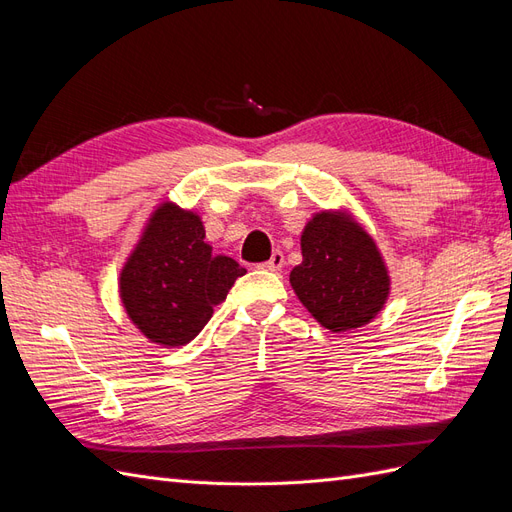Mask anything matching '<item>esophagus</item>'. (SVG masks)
<instances>
[{"instance_id": "1", "label": "esophagus", "mask_w": 512, "mask_h": 512, "mask_svg": "<svg viewBox=\"0 0 512 512\" xmlns=\"http://www.w3.org/2000/svg\"><path fill=\"white\" fill-rule=\"evenodd\" d=\"M260 267L267 269V271H280L284 267V254L282 252H273V256L267 262H262Z\"/></svg>"}]
</instances>
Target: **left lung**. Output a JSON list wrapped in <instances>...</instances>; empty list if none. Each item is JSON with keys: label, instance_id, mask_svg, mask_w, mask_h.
I'll list each match as a JSON object with an SVG mask.
<instances>
[{"label": "left lung", "instance_id": "obj_1", "mask_svg": "<svg viewBox=\"0 0 512 512\" xmlns=\"http://www.w3.org/2000/svg\"><path fill=\"white\" fill-rule=\"evenodd\" d=\"M303 262L290 286L324 329L365 327L389 299L391 280L378 247L346 213L320 211L301 235Z\"/></svg>", "mask_w": 512, "mask_h": 512}]
</instances>
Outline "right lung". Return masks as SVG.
I'll return each mask as SVG.
<instances>
[{"label": "right lung", "instance_id": "add662e5", "mask_svg": "<svg viewBox=\"0 0 512 512\" xmlns=\"http://www.w3.org/2000/svg\"><path fill=\"white\" fill-rule=\"evenodd\" d=\"M241 275L245 269L237 260L211 252L194 211L164 203L121 269L119 294L149 342L179 348L205 329L213 307Z\"/></svg>", "mask_w": 512, "mask_h": 512}]
</instances>
